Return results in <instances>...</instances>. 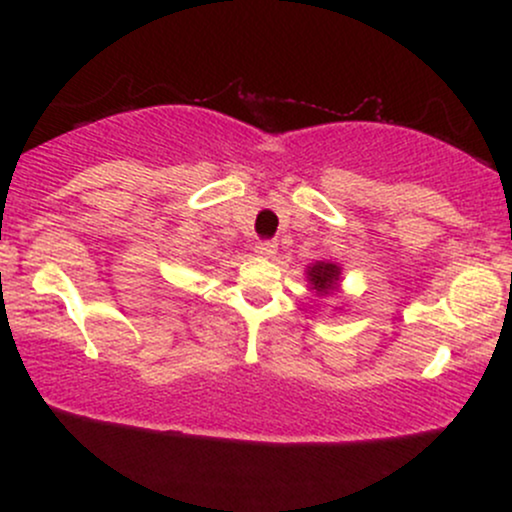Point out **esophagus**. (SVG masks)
Masks as SVG:
<instances>
[{
    "mask_svg": "<svg viewBox=\"0 0 512 512\" xmlns=\"http://www.w3.org/2000/svg\"><path fill=\"white\" fill-rule=\"evenodd\" d=\"M255 255L257 257H272L276 252V243L274 240H260V243H255Z\"/></svg>",
    "mask_w": 512,
    "mask_h": 512,
    "instance_id": "1",
    "label": "esophagus"
}]
</instances>
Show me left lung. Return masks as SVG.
<instances>
[{
	"mask_svg": "<svg viewBox=\"0 0 512 512\" xmlns=\"http://www.w3.org/2000/svg\"><path fill=\"white\" fill-rule=\"evenodd\" d=\"M308 284L317 296H330L339 289V279H342V267L337 262L320 260L308 267Z\"/></svg>",
	"mask_w": 512,
	"mask_h": 512,
	"instance_id": "1",
	"label": "left lung"
}]
</instances>
